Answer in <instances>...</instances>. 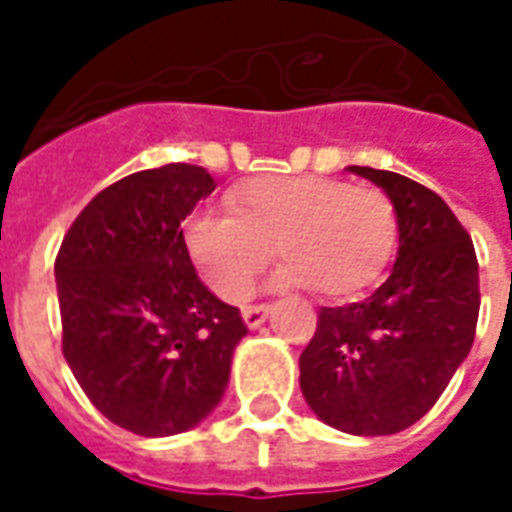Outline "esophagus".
Returning <instances> with one entry per match:
<instances>
[{"instance_id":"obj_1","label":"esophagus","mask_w":512,"mask_h":512,"mask_svg":"<svg viewBox=\"0 0 512 512\" xmlns=\"http://www.w3.org/2000/svg\"><path fill=\"white\" fill-rule=\"evenodd\" d=\"M268 315H271V307H266V304H260V307H246L244 323L249 329H260V326L266 323Z\"/></svg>"}]
</instances>
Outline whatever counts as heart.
I'll return each instance as SVG.
<instances>
[{
  "label": "heart",
  "mask_w": 512,
  "mask_h": 512,
  "mask_svg": "<svg viewBox=\"0 0 512 512\" xmlns=\"http://www.w3.org/2000/svg\"><path fill=\"white\" fill-rule=\"evenodd\" d=\"M230 211L197 208L183 219V249L222 299H238L271 252L285 266L274 288L312 285L354 299L392 263L400 222L392 197L337 178H255L227 194Z\"/></svg>",
  "instance_id": "b5f03b06"
}]
</instances>
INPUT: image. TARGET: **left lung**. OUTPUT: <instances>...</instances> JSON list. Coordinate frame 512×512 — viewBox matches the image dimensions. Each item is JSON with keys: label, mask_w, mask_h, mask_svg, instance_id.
I'll return each instance as SVG.
<instances>
[{"label": "left lung", "mask_w": 512, "mask_h": 512, "mask_svg": "<svg viewBox=\"0 0 512 512\" xmlns=\"http://www.w3.org/2000/svg\"><path fill=\"white\" fill-rule=\"evenodd\" d=\"M348 169L392 197L400 246L370 299L321 307L299 384L326 425L392 436L428 414L472 351L480 271L472 238L439 194L397 172Z\"/></svg>", "instance_id": "8db88e82"}]
</instances>
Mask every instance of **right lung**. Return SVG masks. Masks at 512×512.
Wrapping results in <instances>:
<instances>
[{"mask_svg":"<svg viewBox=\"0 0 512 512\" xmlns=\"http://www.w3.org/2000/svg\"><path fill=\"white\" fill-rule=\"evenodd\" d=\"M216 189L194 164L142 169L84 208L54 263L62 354L84 395L136 436H175L222 403L246 337L205 288L180 222Z\"/></svg>","mask_w":512,"mask_h":512,"instance_id":"right-lung-1","label":"right lung"}]
</instances>
